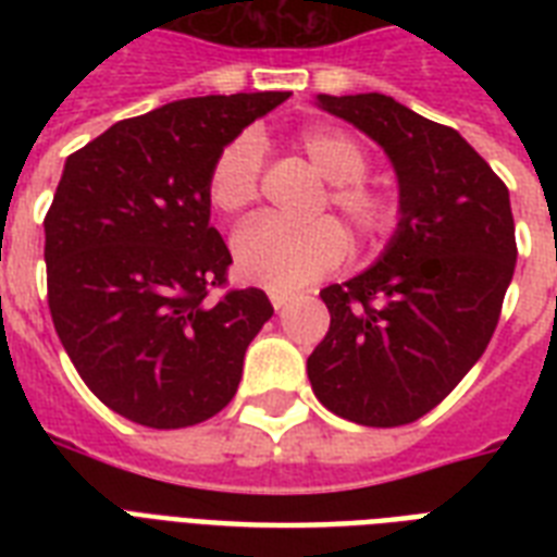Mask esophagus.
Returning a JSON list of instances; mask_svg holds the SVG:
<instances>
[{"mask_svg":"<svg viewBox=\"0 0 557 557\" xmlns=\"http://www.w3.org/2000/svg\"><path fill=\"white\" fill-rule=\"evenodd\" d=\"M292 304V295H283V292H271V306L274 309H286Z\"/></svg>","mask_w":557,"mask_h":557,"instance_id":"obj_1","label":"esophagus"}]
</instances>
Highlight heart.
I'll list each match as a JSON object with an SVG mask.
<instances>
[{
  "label": "heart",
  "instance_id": "obj_1",
  "mask_svg": "<svg viewBox=\"0 0 557 557\" xmlns=\"http://www.w3.org/2000/svg\"><path fill=\"white\" fill-rule=\"evenodd\" d=\"M318 176L330 182V201L344 213L361 239L375 243L398 222V205L389 193L364 182L367 156L356 138L335 126H309L297 135ZM262 147L253 135H236L219 150L208 176V196L213 208L236 216L253 205L260 190ZM347 257V236L332 219L306 225H283L274 219H253L234 236L236 271L243 280L269 292H300Z\"/></svg>",
  "mask_w": 557,
  "mask_h": 557
}]
</instances>
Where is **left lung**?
Masks as SVG:
<instances>
[{
	"label": "left lung",
	"instance_id": "left-lung-1",
	"mask_svg": "<svg viewBox=\"0 0 557 557\" xmlns=\"http://www.w3.org/2000/svg\"><path fill=\"white\" fill-rule=\"evenodd\" d=\"M314 107L384 150L398 222L370 269L321 292L330 332L306 372L341 419L416 422L480 361L500 321L518 262L509 190L457 129L387 95H318Z\"/></svg>",
	"mask_w": 557,
	"mask_h": 557
}]
</instances>
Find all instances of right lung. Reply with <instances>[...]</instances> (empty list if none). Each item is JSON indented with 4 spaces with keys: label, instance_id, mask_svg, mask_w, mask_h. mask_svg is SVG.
Instances as JSON below:
<instances>
[{
    "label": "right lung",
    "instance_id": "add662e5",
    "mask_svg": "<svg viewBox=\"0 0 557 557\" xmlns=\"http://www.w3.org/2000/svg\"><path fill=\"white\" fill-rule=\"evenodd\" d=\"M286 98L173 100L65 159L46 216L48 309L86 387L129 422L190 428L239 387L274 309L260 288L208 300L231 265L208 176L219 150Z\"/></svg>",
    "mask_w": 557,
    "mask_h": 557
}]
</instances>
